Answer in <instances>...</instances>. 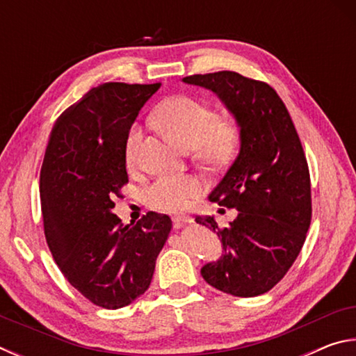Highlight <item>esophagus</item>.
<instances>
[{"instance_id":"obj_1","label":"esophagus","mask_w":356,"mask_h":356,"mask_svg":"<svg viewBox=\"0 0 356 356\" xmlns=\"http://www.w3.org/2000/svg\"><path fill=\"white\" fill-rule=\"evenodd\" d=\"M193 221V218L191 216H188V215H176V216H172V222H174V226L176 227H182L184 225H186V222H191Z\"/></svg>"}]
</instances>
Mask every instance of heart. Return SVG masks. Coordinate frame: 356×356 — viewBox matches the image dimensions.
I'll use <instances>...</instances> for the list:
<instances>
[{
    "instance_id": "heart-1",
    "label": "heart",
    "mask_w": 356,
    "mask_h": 356,
    "mask_svg": "<svg viewBox=\"0 0 356 356\" xmlns=\"http://www.w3.org/2000/svg\"><path fill=\"white\" fill-rule=\"evenodd\" d=\"M154 120L185 149H195V159L204 165L221 166L231 159L238 141V127L232 119L218 118L202 100L174 95L154 113ZM143 141L138 125L125 138V160L135 165ZM204 190L195 176H160L143 191L144 202L161 212H182Z\"/></svg>"
}]
</instances>
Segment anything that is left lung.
I'll list each match as a JSON object with an SVG mask.
<instances>
[{"instance_id":"1","label":"left lung","mask_w":356,"mask_h":356,"mask_svg":"<svg viewBox=\"0 0 356 356\" xmlns=\"http://www.w3.org/2000/svg\"><path fill=\"white\" fill-rule=\"evenodd\" d=\"M213 91L240 127V152L209 200L238 215L229 227L212 216L196 222L221 237L225 256L201 268L221 292L256 297L284 278L311 225V179L303 146L284 102L267 83L237 72L190 75Z\"/></svg>"}]
</instances>
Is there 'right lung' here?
<instances>
[{
	"label": "right lung",
	"mask_w": 356,
	"mask_h": 356,
	"mask_svg": "<svg viewBox=\"0 0 356 356\" xmlns=\"http://www.w3.org/2000/svg\"><path fill=\"white\" fill-rule=\"evenodd\" d=\"M161 83H104L58 118L40 170L47 245L83 297L105 309L147 291L170 236L168 215L147 212L124 226L111 212L129 182L125 138Z\"/></svg>",
	"instance_id": "obj_1"
}]
</instances>
